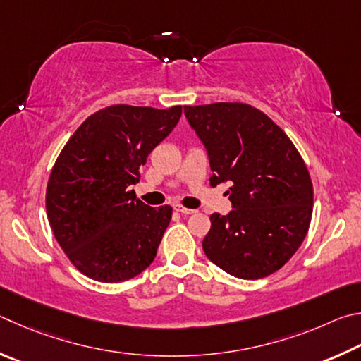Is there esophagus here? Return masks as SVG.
<instances>
[{"instance_id": "obj_1", "label": "esophagus", "mask_w": 361, "mask_h": 361, "mask_svg": "<svg viewBox=\"0 0 361 361\" xmlns=\"http://www.w3.org/2000/svg\"><path fill=\"white\" fill-rule=\"evenodd\" d=\"M174 209L177 212H180V214H187V216H188V214H193L195 212V209H188V207H184V206H180V204H177Z\"/></svg>"}]
</instances>
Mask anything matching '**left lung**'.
Here are the masks:
<instances>
[{
    "label": "left lung",
    "instance_id": "1",
    "mask_svg": "<svg viewBox=\"0 0 361 361\" xmlns=\"http://www.w3.org/2000/svg\"><path fill=\"white\" fill-rule=\"evenodd\" d=\"M209 155L211 185L231 182L228 216L212 214L209 260L239 279L281 269L305 241L314 188L306 163L281 126L244 103L185 106Z\"/></svg>",
    "mask_w": 361,
    "mask_h": 361
}]
</instances>
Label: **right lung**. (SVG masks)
Wrapping results in <instances>:
<instances>
[{
  "label": "right lung",
  "mask_w": 361,
  "mask_h": 361,
  "mask_svg": "<svg viewBox=\"0 0 361 361\" xmlns=\"http://www.w3.org/2000/svg\"><path fill=\"white\" fill-rule=\"evenodd\" d=\"M180 116L182 106H107L87 117L61 149L47 182V219L82 274L123 282L154 262L173 207L144 204L130 185Z\"/></svg>",
  "instance_id": "obj_1"
}]
</instances>
